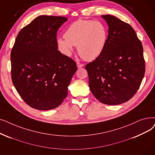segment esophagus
Here are the masks:
<instances>
[{
  "label": "esophagus",
  "mask_w": 155,
  "mask_h": 155,
  "mask_svg": "<svg viewBox=\"0 0 155 155\" xmlns=\"http://www.w3.org/2000/svg\"><path fill=\"white\" fill-rule=\"evenodd\" d=\"M77 67L78 68H82V67H83L84 65L83 64H82V63H79V62H78V63H77Z\"/></svg>",
  "instance_id": "34e87169"
}]
</instances>
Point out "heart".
Instances as JSON below:
<instances>
[{
    "label": "heart",
    "mask_w": 155,
    "mask_h": 155,
    "mask_svg": "<svg viewBox=\"0 0 155 155\" xmlns=\"http://www.w3.org/2000/svg\"><path fill=\"white\" fill-rule=\"evenodd\" d=\"M108 39L107 26L101 21L78 19L67 28L64 37L58 39L62 54L70 56L73 45H77L79 55L87 61H94L103 52Z\"/></svg>",
    "instance_id": "obj_1"
}]
</instances>
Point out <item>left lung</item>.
<instances>
[{"label": "left lung", "instance_id": "8db88e82", "mask_svg": "<svg viewBox=\"0 0 155 155\" xmlns=\"http://www.w3.org/2000/svg\"><path fill=\"white\" fill-rule=\"evenodd\" d=\"M108 39L99 58L85 66L89 88L101 103L117 105L136 93L145 73L143 48L132 26L115 16L102 15Z\"/></svg>", "mask_w": 155, "mask_h": 155}]
</instances>
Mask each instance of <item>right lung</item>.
I'll return each instance as SVG.
<instances>
[{
	"instance_id": "obj_1",
	"label": "right lung",
	"mask_w": 155,
	"mask_h": 155,
	"mask_svg": "<svg viewBox=\"0 0 155 155\" xmlns=\"http://www.w3.org/2000/svg\"><path fill=\"white\" fill-rule=\"evenodd\" d=\"M68 18L40 16L25 26L11 53V78L30 107L49 110L61 104L77 70L76 63L58 50L59 28Z\"/></svg>"
}]
</instances>
